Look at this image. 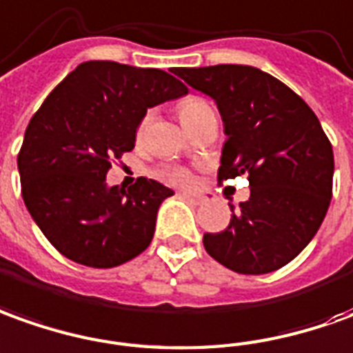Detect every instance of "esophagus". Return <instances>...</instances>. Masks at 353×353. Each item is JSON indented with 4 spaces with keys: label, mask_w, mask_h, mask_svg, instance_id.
I'll use <instances>...</instances> for the list:
<instances>
[{
    "label": "esophagus",
    "mask_w": 353,
    "mask_h": 353,
    "mask_svg": "<svg viewBox=\"0 0 353 353\" xmlns=\"http://www.w3.org/2000/svg\"><path fill=\"white\" fill-rule=\"evenodd\" d=\"M181 196L184 200H190L192 203H196V205L211 201V196H209V194H190V192H182Z\"/></svg>",
    "instance_id": "1"
}]
</instances>
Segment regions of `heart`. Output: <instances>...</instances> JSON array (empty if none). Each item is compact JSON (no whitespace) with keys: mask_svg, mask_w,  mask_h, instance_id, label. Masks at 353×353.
Here are the masks:
<instances>
[{"mask_svg":"<svg viewBox=\"0 0 353 353\" xmlns=\"http://www.w3.org/2000/svg\"><path fill=\"white\" fill-rule=\"evenodd\" d=\"M211 105H209L205 99L201 98H188L182 101L181 105H179V113H181L182 123L186 125L188 130H192V126L196 125V121L200 119L205 111H209ZM150 119L152 115L148 113V115L142 119V123L138 126V134L142 136L145 132V128L150 125ZM157 179H161L163 182H167V184H172V186H188L192 182V174L184 167H179V165H163L161 169H157Z\"/></svg>","mask_w":353,"mask_h":353,"instance_id":"b5f03b06","label":"heart"}]
</instances>
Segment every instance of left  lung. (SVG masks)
<instances>
[{
  "label": "left lung",
  "instance_id": "obj_1",
  "mask_svg": "<svg viewBox=\"0 0 353 353\" xmlns=\"http://www.w3.org/2000/svg\"><path fill=\"white\" fill-rule=\"evenodd\" d=\"M215 99L227 142L219 184L248 174L250 200L230 205L223 232H205L208 254L227 269L263 274L311 242L332 198L334 155L317 115L296 92L248 65L174 69Z\"/></svg>",
  "mask_w": 353,
  "mask_h": 353
}]
</instances>
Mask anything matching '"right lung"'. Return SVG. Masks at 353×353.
I'll list each match as a JSON object with an SVG mask.
<instances>
[{"label":"right lung","mask_w":353,"mask_h":353,"mask_svg":"<svg viewBox=\"0 0 353 353\" xmlns=\"http://www.w3.org/2000/svg\"><path fill=\"white\" fill-rule=\"evenodd\" d=\"M188 94L172 74L115 61H86L34 113L17 157L24 205L59 254L96 269L150 246L171 188L140 176L107 186L113 159L132 152L145 111Z\"/></svg>","instance_id":"obj_1"}]
</instances>
